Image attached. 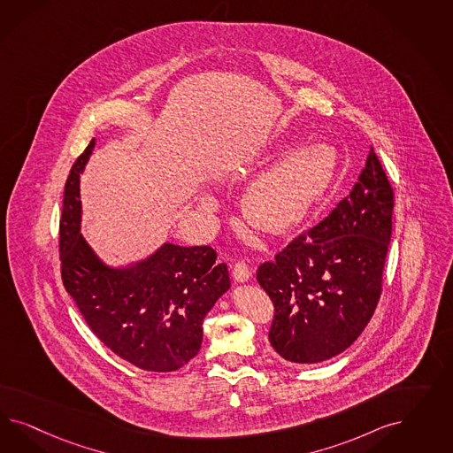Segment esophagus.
Returning <instances> with one entry per match:
<instances>
[{
	"label": "esophagus",
	"mask_w": 453,
	"mask_h": 453,
	"mask_svg": "<svg viewBox=\"0 0 453 453\" xmlns=\"http://www.w3.org/2000/svg\"><path fill=\"white\" fill-rule=\"evenodd\" d=\"M233 275L237 282H247L250 279L252 273H250V269H249L246 262L239 261L234 264Z\"/></svg>",
	"instance_id": "1"
}]
</instances>
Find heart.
I'll list each match as a JSON object with an SVG mask.
<instances>
[{"label": "heart", "instance_id": "obj_1", "mask_svg": "<svg viewBox=\"0 0 453 453\" xmlns=\"http://www.w3.org/2000/svg\"><path fill=\"white\" fill-rule=\"evenodd\" d=\"M335 169L337 152L329 144L288 152L249 186L244 197L247 220L264 233L292 229L329 191ZM212 206L211 197L201 199V207Z\"/></svg>", "mask_w": 453, "mask_h": 453}]
</instances>
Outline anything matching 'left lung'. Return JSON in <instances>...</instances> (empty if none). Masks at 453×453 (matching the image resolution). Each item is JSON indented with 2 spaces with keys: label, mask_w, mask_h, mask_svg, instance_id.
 I'll return each mask as SVG.
<instances>
[{
  "label": "left lung",
  "mask_w": 453,
  "mask_h": 453,
  "mask_svg": "<svg viewBox=\"0 0 453 453\" xmlns=\"http://www.w3.org/2000/svg\"><path fill=\"white\" fill-rule=\"evenodd\" d=\"M394 191L373 148L352 191L294 239L257 282L274 302L269 341L290 364H317L356 342L382 292Z\"/></svg>",
  "instance_id": "left-lung-1"
}]
</instances>
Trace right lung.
Masks as SVG:
<instances>
[{"instance_id": "add662e5", "label": "right lung", "mask_w": 453, "mask_h": 453, "mask_svg": "<svg viewBox=\"0 0 453 453\" xmlns=\"http://www.w3.org/2000/svg\"><path fill=\"white\" fill-rule=\"evenodd\" d=\"M96 146L71 167L59 224L61 277L97 339L142 371L173 372L197 356L203 320L231 288L209 246L165 242L150 257L114 267L82 237L80 176Z\"/></svg>"}]
</instances>
